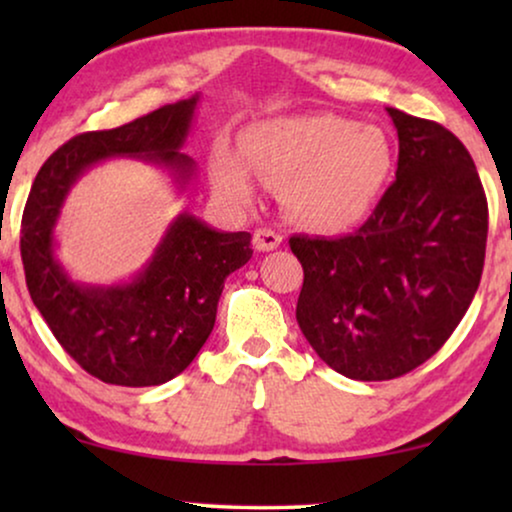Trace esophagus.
Returning a JSON list of instances; mask_svg holds the SVG:
<instances>
[{
	"label": "esophagus",
	"mask_w": 512,
	"mask_h": 512,
	"mask_svg": "<svg viewBox=\"0 0 512 512\" xmlns=\"http://www.w3.org/2000/svg\"><path fill=\"white\" fill-rule=\"evenodd\" d=\"M282 244V235L272 228H258L254 230V247L258 251H272Z\"/></svg>",
	"instance_id": "34e87169"
}]
</instances>
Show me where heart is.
Returning a JSON list of instances; mask_svg holds the SVG:
<instances>
[{"label": "heart", "instance_id": "b5f03b06", "mask_svg": "<svg viewBox=\"0 0 512 512\" xmlns=\"http://www.w3.org/2000/svg\"><path fill=\"white\" fill-rule=\"evenodd\" d=\"M389 142L382 130L335 114H303L258 123L242 151L219 142L209 156L214 186L235 202L254 193V170L284 186L291 216L317 230L354 226L370 212L387 181Z\"/></svg>", "mask_w": 512, "mask_h": 512}]
</instances>
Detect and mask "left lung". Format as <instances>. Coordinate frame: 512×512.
I'll return each mask as SVG.
<instances>
[{
	"label": "left lung",
	"instance_id": "obj_1",
	"mask_svg": "<svg viewBox=\"0 0 512 512\" xmlns=\"http://www.w3.org/2000/svg\"><path fill=\"white\" fill-rule=\"evenodd\" d=\"M396 181L352 235H293L296 319L321 361L363 382L401 377L445 345L478 291L487 198L466 146L436 121L387 109Z\"/></svg>",
	"mask_w": 512,
	"mask_h": 512
}]
</instances>
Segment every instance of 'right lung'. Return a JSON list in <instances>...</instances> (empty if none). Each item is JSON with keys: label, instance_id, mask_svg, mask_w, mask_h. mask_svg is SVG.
Returning a JSON list of instances; mask_svg holds the SVG:
<instances>
[{"label": "right lung", "instance_id": "1", "mask_svg": "<svg viewBox=\"0 0 512 512\" xmlns=\"http://www.w3.org/2000/svg\"><path fill=\"white\" fill-rule=\"evenodd\" d=\"M198 95L165 104L114 130L83 132L41 165L20 223V256L32 303L55 340L97 380L156 387L195 359L216 321L223 282L249 261V233H219L179 214L146 268L128 284L83 286L55 258V223L69 188L104 158L128 156L172 170L181 186L195 172L179 149Z\"/></svg>", "mask_w": 512, "mask_h": 512}]
</instances>
